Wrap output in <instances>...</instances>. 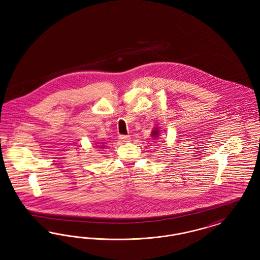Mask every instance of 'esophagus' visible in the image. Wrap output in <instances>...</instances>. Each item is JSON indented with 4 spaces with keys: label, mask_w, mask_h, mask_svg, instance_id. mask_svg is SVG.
<instances>
[{
    "label": "esophagus",
    "mask_w": 260,
    "mask_h": 260,
    "mask_svg": "<svg viewBox=\"0 0 260 260\" xmlns=\"http://www.w3.org/2000/svg\"><path fill=\"white\" fill-rule=\"evenodd\" d=\"M119 138H120L121 141H123V142H128V141L131 140V137L127 136H119Z\"/></svg>",
    "instance_id": "obj_1"
}]
</instances>
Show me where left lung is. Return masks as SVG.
<instances>
[{"label":"left lung","mask_w":260,"mask_h":260,"mask_svg":"<svg viewBox=\"0 0 260 260\" xmlns=\"http://www.w3.org/2000/svg\"><path fill=\"white\" fill-rule=\"evenodd\" d=\"M159 135H160V127H159V126H155L154 129H153L152 133H151V136H152L153 138L157 139V138L160 136Z\"/></svg>","instance_id":"1"}]
</instances>
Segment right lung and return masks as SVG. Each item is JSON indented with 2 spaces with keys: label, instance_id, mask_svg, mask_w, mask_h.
Instances as JSON below:
<instances>
[{
  "label": "right lung",
  "instance_id": "obj_1",
  "mask_svg": "<svg viewBox=\"0 0 260 260\" xmlns=\"http://www.w3.org/2000/svg\"><path fill=\"white\" fill-rule=\"evenodd\" d=\"M99 148H104L105 147V145H104V143L103 144H101V145H96Z\"/></svg>",
  "mask_w": 260,
  "mask_h": 260
}]
</instances>
